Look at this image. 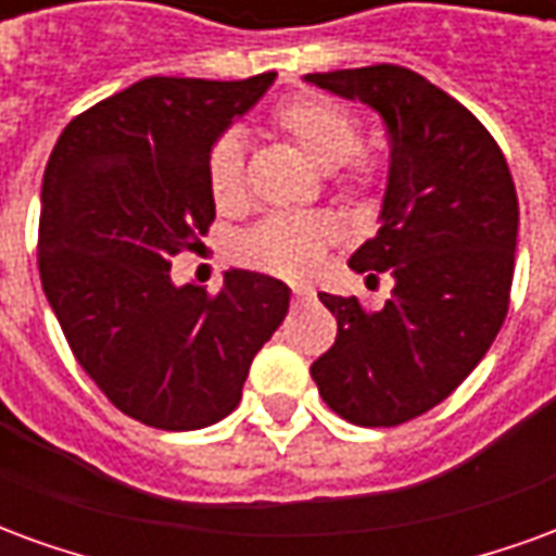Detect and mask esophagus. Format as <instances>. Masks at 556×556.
I'll return each mask as SVG.
<instances>
[{
  "label": "esophagus",
  "mask_w": 556,
  "mask_h": 556,
  "mask_svg": "<svg viewBox=\"0 0 556 556\" xmlns=\"http://www.w3.org/2000/svg\"><path fill=\"white\" fill-rule=\"evenodd\" d=\"M306 301H313V289H306V286H294V289H291V303H294V306H301V303Z\"/></svg>",
  "instance_id": "obj_1"
}]
</instances>
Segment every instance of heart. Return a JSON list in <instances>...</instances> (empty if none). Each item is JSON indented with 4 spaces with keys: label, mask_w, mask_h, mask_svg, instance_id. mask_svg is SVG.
I'll return each mask as SVG.
<instances>
[{
    "label": "heart",
    "mask_w": 556,
    "mask_h": 556,
    "mask_svg": "<svg viewBox=\"0 0 556 556\" xmlns=\"http://www.w3.org/2000/svg\"><path fill=\"white\" fill-rule=\"evenodd\" d=\"M270 125L313 166L337 175V190L345 202L351 205L372 202L381 175L372 160L361 154V122L345 106L327 98H294L279 106ZM207 190L223 214H231L247 202L243 148L235 137L217 139L211 148ZM333 238H337V226L327 217L274 214L243 235L238 255L250 267H258L274 277L303 279L321 265V255Z\"/></svg>",
    "instance_id": "heart-1"
}]
</instances>
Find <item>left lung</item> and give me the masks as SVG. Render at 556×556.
<instances>
[{"mask_svg": "<svg viewBox=\"0 0 556 556\" xmlns=\"http://www.w3.org/2000/svg\"><path fill=\"white\" fill-rule=\"evenodd\" d=\"M306 83L372 106L390 134L381 229L349 267L393 277L381 309L318 294L337 342L313 363L330 410L390 429L426 414L485 357L509 309L518 195L501 146L477 115L408 67L306 74Z\"/></svg>", "mask_w": 556, "mask_h": 556, "instance_id": "left-lung-1", "label": "left lung"}]
</instances>
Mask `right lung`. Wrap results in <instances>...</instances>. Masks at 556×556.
<instances>
[{
  "instance_id": "1",
  "label": "right lung",
  "mask_w": 556,
  "mask_h": 556,
  "mask_svg": "<svg viewBox=\"0 0 556 556\" xmlns=\"http://www.w3.org/2000/svg\"><path fill=\"white\" fill-rule=\"evenodd\" d=\"M274 79H139L79 113L47 160L43 294L103 396L154 429H205L238 408L289 313V286L255 270H226L217 294L169 277L214 223L211 148Z\"/></svg>"
}]
</instances>
